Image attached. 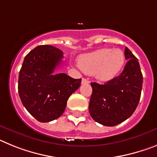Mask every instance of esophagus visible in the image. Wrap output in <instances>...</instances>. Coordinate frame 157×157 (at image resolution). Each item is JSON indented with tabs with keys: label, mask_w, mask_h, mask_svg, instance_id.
Here are the masks:
<instances>
[{
	"label": "esophagus",
	"mask_w": 157,
	"mask_h": 157,
	"mask_svg": "<svg viewBox=\"0 0 157 157\" xmlns=\"http://www.w3.org/2000/svg\"><path fill=\"white\" fill-rule=\"evenodd\" d=\"M87 83H89L88 79L82 78V84H87Z\"/></svg>",
	"instance_id": "1"
}]
</instances>
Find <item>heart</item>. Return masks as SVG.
I'll use <instances>...</instances> for the list:
<instances>
[{
  "instance_id": "b5f03b06",
  "label": "heart",
  "mask_w": 157,
  "mask_h": 157,
  "mask_svg": "<svg viewBox=\"0 0 157 157\" xmlns=\"http://www.w3.org/2000/svg\"><path fill=\"white\" fill-rule=\"evenodd\" d=\"M125 61L123 51L118 48H101L82 55L78 65L86 74L93 75L102 82L109 81L121 71Z\"/></svg>"
}]
</instances>
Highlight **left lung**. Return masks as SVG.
Segmentation results:
<instances>
[{
  "mask_svg": "<svg viewBox=\"0 0 157 157\" xmlns=\"http://www.w3.org/2000/svg\"><path fill=\"white\" fill-rule=\"evenodd\" d=\"M124 55L127 63L120 75L103 85L91 82L90 114L107 127H114L130 117L141 98L143 76L138 59L127 47Z\"/></svg>",
  "mask_w": 157,
  "mask_h": 157,
  "instance_id": "1",
  "label": "left lung"
}]
</instances>
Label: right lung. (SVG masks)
Returning a JSON list of instances; mask_svg holds the SVG:
<instances>
[{
	"label": "right lung",
	"mask_w": 157,
	"mask_h": 157,
	"mask_svg": "<svg viewBox=\"0 0 157 157\" xmlns=\"http://www.w3.org/2000/svg\"><path fill=\"white\" fill-rule=\"evenodd\" d=\"M63 57V52L56 47L38 45L25 56L19 71L20 100L29 113L41 123L61 116L69 97L81 85L82 78L53 74Z\"/></svg>",
	"instance_id": "1"
}]
</instances>
